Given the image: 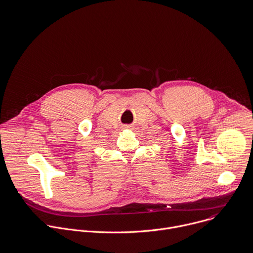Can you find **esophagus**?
I'll return each mask as SVG.
<instances>
[{"label": "esophagus", "mask_w": 253, "mask_h": 253, "mask_svg": "<svg viewBox=\"0 0 253 253\" xmlns=\"http://www.w3.org/2000/svg\"><path fill=\"white\" fill-rule=\"evenodd\" d=\"M125 127H126V128H128V127H129V126H125Z\"/></svg>", "instance_id": "obj_1"}]
</instances>
